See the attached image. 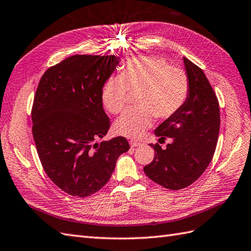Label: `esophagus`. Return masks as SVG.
Wrapping results in <instances>:
<instances>
[{"label":"esophagus","mask_w":251,"mask_h":251,"mask_svg":"<svg viewBox=\"0 0 251 251\" xmlns=\"http://www.w3.org/2000/svg\"><path fill=\"white\" fill-rule=\"evenodd\" d=\"M141 144H142L141 142L135 141V140H131V141H130V147H131V148H137V147H140V145H141Z\"/></svg>","instance_id":"esophagus-1"}]
</instances>
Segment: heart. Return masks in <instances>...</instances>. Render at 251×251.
Here are the masks:
<instances>
[{
  "label": "heart",
  "instance_id": "1",
  "mask_svg": "<svg viewBox=\"0 0 251 251\" xmlns=\"http://www.w3.org/2000/svg\"><path fill=\"white\" fill-rule=\"evenodd\" d=\"M128 91H140L139 108L127 109L114 122V131L130 139L140 138L154 123L155 116L168 119L183 107L188 96L187 75L171 67L158 56H137L122 67L121 75H111L102 86L101 100L110 113L121 112Z\"/></svg>",
  "mask_w": 251,
  "mask_h": 251
}]
</instances>
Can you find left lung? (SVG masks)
<instances>
[{
    "label": "left lung",
    "instance_id": "obj_1",
    "mask_svg": "<svg viewBox=\"0 0 251 251\" xmlns=\"http://www.w3.org/2000/svg\"><path fill=\"white\" fill-rule=\"evenodd\" d=\"M189 91L183 107L155 129L159 141L171 138L162 150L158 143L153 161L144 172L153 182L168 189L188 187L211 162L217 145L220 113L218 99L201 68L183 57Z\"/></svg>",
    "mask_w": 251,
    "mask_h": 251
}]
</instances>
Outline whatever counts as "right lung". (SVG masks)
<instances>
[{
  "instance_id": "obj_1",
  "label": "right lung",
  "mask_w": 251,
  "mask_h": 251,
  "mask_svg": "<svg viewBox=\"0 0 251 251\" xmlns=\"http://www.w3.org/2000/svg\"><path fill=\"white\" fill-rule=\"evenodd\" d=\"M115 55H73L50 67L39 81L32 108L33 137L47 176L68 195L85 198L107 184L124 137L97 142L110 120L101 91L119 65Z\"/></svg>"
}]
</instances>
